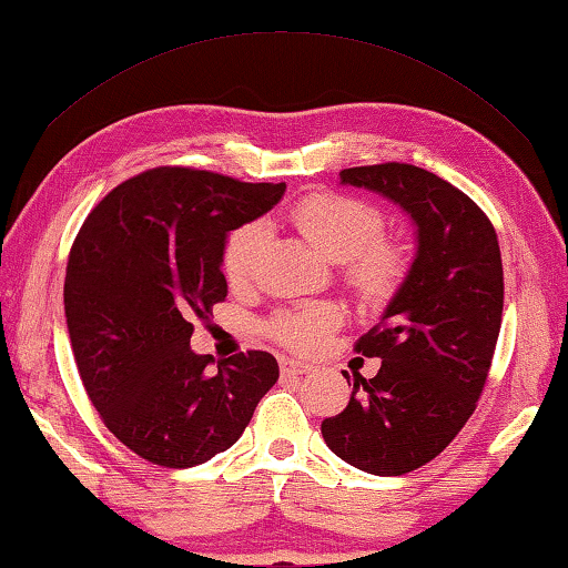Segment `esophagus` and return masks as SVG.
<instances>
[{
  "instance_id": "1",
  "label": "esophagus",
  "mask_w": 568,
  "mask_h": 568,
  "mask_svg": "<svg viewBox=\"0 0 568 568\" xmlns=\"http://www.w3.org/2000/svg\"><path fill=\"white\" fill-rule=\"evenodd\" d=\"M281 372L287 374V376H293V374H311L313 372V364L298 362V358H283Z\"/></svg>"
}]
</instances>
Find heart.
I'll use <instances>...</instances> for the list:
<instances>
[{
  "label": "heart",
  "mask_w": 568,
  "mask_h": 568,
  "mask_svg": "<svg viewBox=\"0 0 568 568\" xmlns=\"http://www.w3.org/2000/svg\"><path fill=\"white\" fill-rule=\"evenodd\" d=\"M291 222L301 235L333 263L344 265L346 283L366 301H384L409 273V250L402 240L384 235V217L364 200L338 192L303 196L291 210ZM265 242V224L242 222L222 242L220 265L232 287L250 281ZM338 311L328 305L275 313L267 336L291 351H316L338 326Z\"/></svg>",
  "instance_id": "b5f03b06"
}]
</instances>
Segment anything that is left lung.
Returning <instances> with one entry per match:
<instances>
[{"label":"left lung","mask_w":568,"mask_h":568,"mask_svg":"<svg viewBox=\"0 0 568 568\" xmlns=\"http://www.w3.org/2000/svg\"><path fill=\"white\" fill-rule=\"evenodd\" d=\"M338 176L404 206L419 247L382 321L354 344L382 368L354 376L346 409L321 432L358 470L404 475L435 460L478 407L503 321L500 245L488 214L427 169L386 161Z\"/></svg>","instance_id":"left-lung-1"}]
</instances>
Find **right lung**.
<instances>
[{
  "label": "right lung",
  "instance_id": "add662e5",
  "mask_svg": "<svg viewBox=\"0 0 568 568\" xmlns=\"http://www.w3.org/2000/svg\"><path fill=\"white\" fill-rule=\"evenodd\" d=\"M283 192V182L156 166L108 192L80 227L62 287L70 346L103 425L143 460L182 470L224 453L277 382L267 351L212 368L189 338L192 321L227 298V232Z\"/></svg>",
  "mask_w": 568,
  "mask_h": 568
}]
</instances>
